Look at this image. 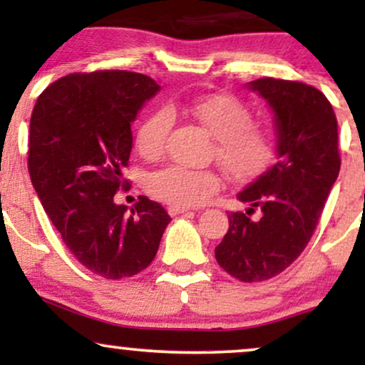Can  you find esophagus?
Returning <instances> with one entry per match:
<instances>
[{"instance_id": "1", "label": "esophagus", "mask_w": 365, "mask_h": 365, "mask_svg": "<svg viewBox=\"0 0 365 365\" xmlns=\"http://www.w3.org/2000/svg\"><path fill=\"white\" fill-rule=\"evenodd\" d=\"M190 211V207H185V206H177V204H173V206L168 207V212L171 216H177V215H182V212H187Z\"/></svg>"}]
</instances>
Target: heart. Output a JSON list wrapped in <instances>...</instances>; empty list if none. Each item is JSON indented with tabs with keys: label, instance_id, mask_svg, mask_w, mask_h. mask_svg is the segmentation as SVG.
I'll return each instance as SVG.
<instances>
[{
	"label": "heart",
	"instance_id": "obj_1",
	"mask_svg": "<svg viewBox=\"0 0 365 365\" xmlns=\"http://www.w3.org/2000/svg\"><path fill=\"white\" fill-rule=\"evenodd\" d=\"M197 121L215 135L212 154L235 182H249L262 173L274 158V137L262 125L254 123L250 108L235 96L204 94L183 104ZM175 116L163 106L149 113L137 132V149L148 161L165 156L166 144ZM221 187V177L215 170H192L168 166L153 173L148 190L159 200L177 206H200Z\"/></svg>",
	"mask_w": 365,
	"mask_h": 365
}]
</instances>
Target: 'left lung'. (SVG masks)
<instances>
[{
    "instance_id": "1",
    "label": "left lung",
    "mask_w": 365,
    "mask_h": 365,
    "mask_svg": "<svg viewBox=\"0 0 365 365\" xmlns=\"http://www.w3.org/2000/svg\"><path fill=\"white\" fill-rule=\"evenodd\" d=\"M274 111L278 161L238 194L245 212H230L228 232L215 249L228 274L264 282L302 254L340 173L338 121L316 87L264 77L249 83ZM257 210L259 216L252 218Z\"/></svg>"
}]
</instances>
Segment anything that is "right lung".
Instances as JSON below:
<instances>
[{
	"instance_id": "obj_1",
	"label": "right lung",
	"mask_w": 365,
	"mask_h": 365,
	"mask_svg": "<svg viewBox=\"0 0 365 365\" xmlns=\"http://www.w3.org/2000/svg\"><path fill=\"white\" fill-rule=\"evenodd\" d=\"M159 86L125 70L70 73L37 98L29 133V173L46 215L82 266L106 279L153 262L171 217L139 197L116 206L132 150L130 123Z\"/></svg>"
}]
</instances>
